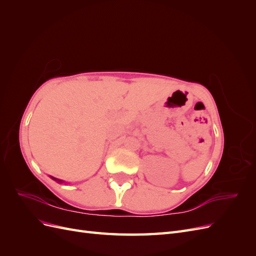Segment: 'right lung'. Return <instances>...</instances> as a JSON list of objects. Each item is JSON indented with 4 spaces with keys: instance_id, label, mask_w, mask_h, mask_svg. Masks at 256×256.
<instances>
[{
    "instance_id": "obj_1",
    "label": "right lung",
    "mask_w": 256,
    "mask_h": 256,
    "mask_svg": "<svg viewBox=\"0 0 256 256\" xmlns=\"http://www.w3.org/2000/svg\"><path fill=\"white\" fill-rule=\"evenodd\" d=\"M52 178H53V180H56V178H54V177H52ZM58 182H60V180H58Z\"/></svg>"
}]
</instances>
